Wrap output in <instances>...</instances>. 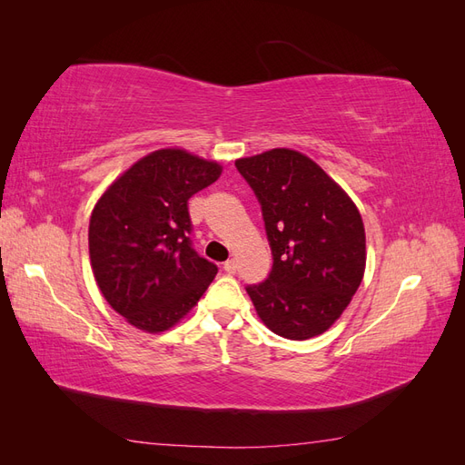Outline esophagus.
Listing matches in <instances>:
<instances>
[{"mask_svg":"<svg viewBox=\"0 0 465 465\" xmlns=\"http://www.w3.org/2000/svg\"><path fill=\"white\" fill-rule=\"evenodd\" d=\"M236 267H238V263H236V260L234 258H231V260H227L223 263V270L227 272V273H234L236 272Z\"/></svg>","mask_w":465,"mask_h":465,"instance_id":"esophagus-1","label":"esophagus"}]
</instances>
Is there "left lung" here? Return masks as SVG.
I'll list each match as a JSON object with an SVG mask.
<instances>
[{"instance_id":"left-lung-1","label":"left lung","mask_w":465,"mask_h":465,"mask_svg":"<svg viewBox=\"0 0 465 465\" xmlns=\"http://www.w3.org/2000/svg\"><path fill=\"white\" fill-rule=\"evenodd\" d=\"M234 164L262 203L273 254L270 277L246 289L260 320L297 341L328 331L367 267L355 202L301 151L277 147Z\"/></svg>"}]
</instances>
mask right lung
Listing matches in <instances>:
<instances>
[{
	"mask_svg": "<svg viewBox=\"0 0 465 465\" xmlns=\"http://www.w3.org/2000/svg\"><path fill=\"white\" fill-rule=\"evenodd\" d=\"M223 166L186 149H157L103 192L89 221L93 275L106 302L147 333L171 330L198 304L217 265L190 246L188 200Z\"/></svg>",
	"mask_w": 465,
	"mask_h": 465,
	"instance_id": "right-lung-1",
	"label": "right lung"
}]
</instances>
